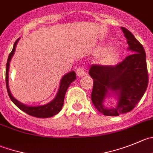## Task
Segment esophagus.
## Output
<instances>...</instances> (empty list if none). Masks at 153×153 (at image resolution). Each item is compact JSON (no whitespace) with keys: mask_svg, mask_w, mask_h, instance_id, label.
Here are the masks:
<instances>
[{"mask_svg":"<svg viewBox=\"0 0 153 153\" xmlns=\"http://www.w3.org/2000/svg\"><path fill=\"white\" fill-rule=\"evenodd\" d=\"M76 75L78 76H82L86 74V69H85V67L80 66L76 70Z\"/></svg>","mask_w":153,"mask_h":153,"instance_id":"esophagus-1","label":"esophagus"}]
</instances>
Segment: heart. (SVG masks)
Wrapping results in <instances>:
<instances>
[{"label":"heart","mask_w":153,"mask_h":153,"mask_svg":"<svg viewBox=\"0 0 153 153\" xmlns=\"http://www.w3.org/2000/svg\"><path fill=\"white\" fill-rule=\"evenodd\" d=\"M109 49H110V48H107L105 50L107 51ZM118 58H119V55L116 51H110V52L106 54V56L104 58V61L105 63L113 64L118 60Z\"/></svg>","instance_id":"obj_1"}]
</instances>
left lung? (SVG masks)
Here are the masks:
<instances>
[{"label":"left lung","mask_w":153,"mask_h":153,"mask_svg":"<svg viewBox=\"0 0 153 153\" xmlns=\"http://www.w3.org/2000/svg\"><path fill=\"white\" fill-rule=\"evenodd\" d=\"M121 28L128 49L133 53L115 66L92 65L88 71L93 79L91 101L104 116H117L133 110L144 94L149 82L143 46L131 32L124 27ZM108 90L119 96V103L115 108H106L102 105Z\"/></svg>","instance_id":"left-lung-1"}]
</instances>
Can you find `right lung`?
<instances>
[{
	"label": "right lung",
	"instance_id": "add662e5",
	"mask_svg": "<svg viewBox=\"0 0 153 153\" xmlns=\"http://www.w3.org/2000/svg\"><path fill=\"white\" fill-rule=\"evenodd\" d=\"M19 40V39H17V40H16V42L14 43L13 50L11 51V52H10L8 56V59H7V67H6V85H7V92H8L9 97L16 107H18L20 110H22L27 114L30 115V116L37 118L52 117V116L59 113L62 110V107H63L64 99H65V93H66L67 89H68V86L71 85V82L75 80L76 78L75 72L71 71V72L68 73V74L64 76L63 78L62 79V81H61L60 86H59L57 95L55 97V99L51 101L50 103H49V104L43 106H37V107H29V106H26L25 104H22L21 102L18 101L13 97L11 93H10V89H9L8 85V72L10 62L12 59V56H13L14 52L16 50V46Z\"/></svg>",
	"mask_w": 153,
	"mask_h": 153
}]
</instances>
